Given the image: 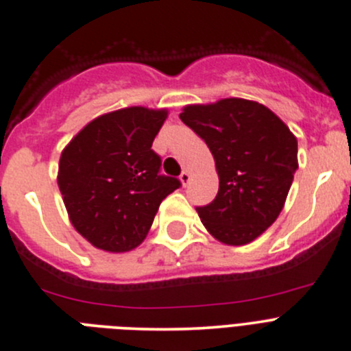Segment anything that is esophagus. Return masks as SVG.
Listing matches in <instances>:
<instances>
[{
    "mask_svg": "<svg viewBox=\"0 0 351 351\" xmlns=\"http://www.w3.org/2000/svg\"><path fill=\"white\" fill-rule=\"evenodd\" d=\"M190 178H192V176H190V171H186V169H183L182 175H180V182H182V185H183V186L189 185Z\"/></svg>",
    "mask_w": 351,
    "mask_h": 351,
    "instance_id": "esophagus-1",
    "label": "esophagus"
}]
</instances>
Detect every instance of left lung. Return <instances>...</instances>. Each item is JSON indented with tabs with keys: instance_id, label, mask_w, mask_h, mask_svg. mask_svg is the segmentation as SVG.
<instances>
[{
	"instance_id": "obj_1",
	"label": "left lung",
	"mask_w": 351,
	"mask_h": 351,
	"mask_svg": "<svg viewBox=\"0 0 351 351\" xmlns=\"http://www.w3.org/2000/svg\"><path fill=\"white\" fill-rule=\"evenodd\" d=\"M210 149L219 176L216 199L197 207L216 240L245 245L280 216L298 168L297 138L264 104L230 97L180 113Z\"/></svg>"
}]
</instances>
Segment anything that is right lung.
<instances>
[{"label": "right lung", "instance_id": "obj_1", "mask_svg": "<svg viewBox=\"0 0 351 351\" xmlns=\"http://www.w3.org/2000/svg\"><path fill=\"white\" fill-rule=\"evenodd\" d=\"M168 111L142 106L103 114L63 149L58 186L75 230L94 247L128 252L147 237L180 180L161 175L152 142Z\"/></svg>", "mask_w": 351, "mask_h": 351}]
</instances>
